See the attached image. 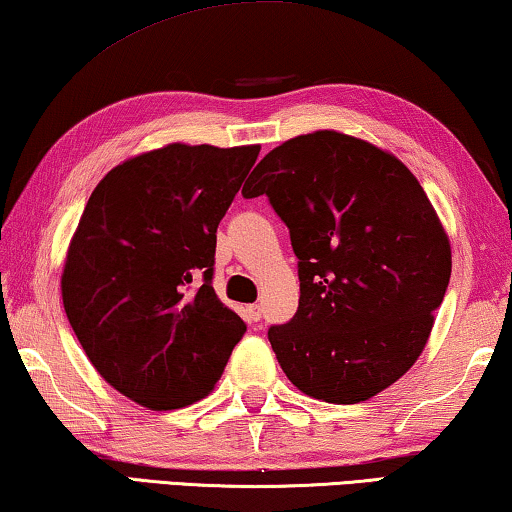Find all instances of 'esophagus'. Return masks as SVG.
<instances>
[{"label": "esophagus", "instance_id": "34e87169", "mask_svg": "<svg viewBox=\"0 0 512 512\" xmlns=\"http://www.w3.org/2000/svg\"><path fill=\"white\" fill-rule=\"evenodd\" d=\"M246 315H248V319H253V322H257V319L262 317V305H259V303L248 305V308H246Z\"/></svg>", "mask_w": 512, "mask_h": 512}]
</instances>
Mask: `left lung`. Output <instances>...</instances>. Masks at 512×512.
<instances>
[{
    "mask_svg": "<svg viewBox=\"0 0 512 512\" xmlns=\"http://www.w3.org/2000/svg\"><path fill=\"white\" fill-rule=\"evenodd\" d=\"M243 197L269 195L299 257V310L271 326L282 372L333 404L370 400L418 361L451 280V241L409 167L315 131L269 151Z\"/></svg>",
    "mask_w": 512,
    "mask_h": 512,
    "instance_id": "left-lung-1",
    "label": "left lung"
}]
</instances>
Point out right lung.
I'll use <instances>...</instances> for the list:
<instances>
[{
	"label": "right lung",
	"instance_id": "obj_1",
	"mask_svg": "<svg viewBox=\"0 0 512 512\" xmlns=\"http://www.w3.org/2000/svg\"><path fill=\"white\" fill-rule=\"evenodd\" d=\"M259 144L172 142L94 188L61 271L82 349L112 388L154 411L207 398L246 324L211 285L216 230Z\"/></svg>",
	"mask_w": 512,
	"mask_h": 512
}]
</instances>
